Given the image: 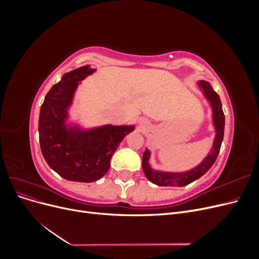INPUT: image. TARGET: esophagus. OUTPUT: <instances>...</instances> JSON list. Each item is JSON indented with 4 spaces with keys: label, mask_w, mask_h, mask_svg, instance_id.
<instances>
[{
    "label": "esophagus",
    "mask_w": 259,
    "mask_h": 259,
    "mask_svg": "<svg viewBox=\"0 0 259 259\" xmlns=\"http://www.w3.org/2000/svg\"><path fill=\"white\" fill-rule=\"evenodd\" d=\"M143 123V121H140V124H142Z\"/></svg>",
    "instance_id": "1"
}]
</instances>
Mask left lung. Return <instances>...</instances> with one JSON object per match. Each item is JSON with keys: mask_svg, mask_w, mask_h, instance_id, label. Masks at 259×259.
<instances>
[{"mask_svg": "<svg viewBox=\"0 0 259 259\" xmlns=\"http://www.w3.org/2000/svg\"><path fill=\"white\" fill-rule=\"evenodd\" d=\"M197 84L199 85L203 95H204L211 108V122H213L215 130L213 146H211L209 152L200 164L186 171H163L153 169L150 164H149L151 152L149 149L146 148V150L143 154L144 173L151 183L158 186L184 187L186 185H189L190 183L199 179L201 176L206 173L216 161L219 150H221L225 131V114L222 108L221 98H219L218 94L213 90V88H211V85L208 82L201 80Z\"/></svg>", "mask_w": 259, "mask_h": 259, "instance_id": "left-lung-1", "label": "left lung"}]
</instances>
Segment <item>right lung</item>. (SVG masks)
Instances as JSON below:
<instances>
[{"instance_id": "right-lung-1", "label": "right lung", "mask_w": 259, "mask_h": 259, "mask_svg": "<svg viewBox=\"0 0 259 259\" xmlns=\"http://www.w3.org/2000/svg\"><path fill=\"white\" fill-rule=\"evenodd\" d=\"M96 69L83 66L62 75L46 94L38 117L41 151L50 167L71 182L92 183L103 177L124 137L134 125L106 124L83 128L68 123L77 86Z\"/></svg>"}]
</instances>
